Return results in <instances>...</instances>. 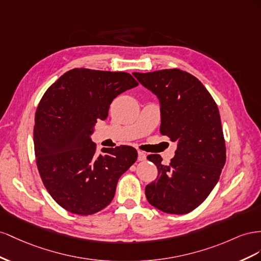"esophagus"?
Masks as SVG:
<instances>
[{
  "label": "esophagus",
  "mask_w": 261,
  "mask_h": 261,
  "mask_svg": "<svg viewBox=\"0 0 261 261\" xmlns=\"http://www.w3.org/2000/svg\"><path fill=\"white\" fill-rule=\"evenodd\" d=\"M146 159V154L142 151H138V160L139 161H144Z\"/></svg>",
  "instance_id": "obj_1"
}]
</instances>
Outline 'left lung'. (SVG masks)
<instances>
[{
    "label": "left lung",
    "mask_w": 261,
    "mask_h": 261,
    "mask_svg": "<svg viewBox=\"0 0 261 261\" xmlns=\"http://www.w3.org/2000/svg\"><path fill=\"white\" fill-rule=\"evenodd\" d=\"M133 75L160 99L161 135L177 142L174 159L167 165L161 155H147L159 175L145 187L146 199L165 213H189L210 195L225 165L217 102L196 76L179 69Z\"/></svg>",
    "instance_id": "8db88e82"
}]
</instances>
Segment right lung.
Wrapping results in <instances>:
<instances>
[{"mask_svg":"<svg viewBox=\"0 0 261 261\" xmlns=\"http://www.w3.org/2000/svg\"><path fill=\"white\" fill-rule=\"evenodd\" d=\"M129 73L70 70L43 94L35 115L36 163L44 187L63 209L89 215L114 199L119 178L138 159L120 145L96 153L91 135L111 101L138 86Z\"/></svg>","mask_w":261,"mask_h":261,"instance_id":"add662e5","label":"right lung"}]
</instances>
